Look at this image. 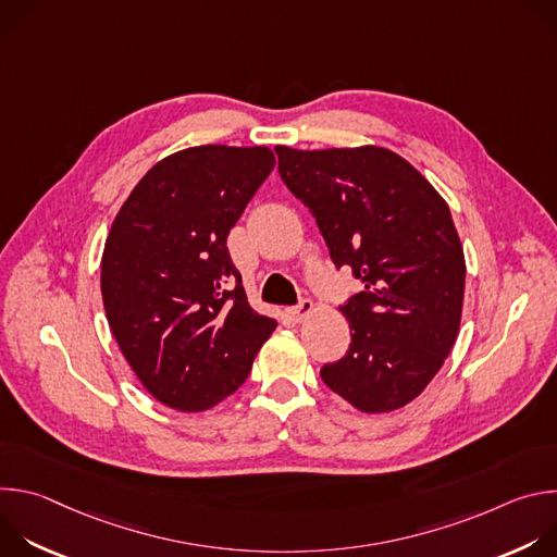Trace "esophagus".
<instances>
[{"label":"esophagus","instance_id":"1","mask_svg":"<svg viewBox=\"0 0 557 557\" xmlns=\"http://www.w3.org/2000/svg\"><path fill=\"white\" fill-rule=\"evenodd\" d=\"M310 312H312V301L310 299H301L295 308H288V314H290L293 322H304Z\"/></svg>","mask_w":557,"mask_h":557}]
</instances>
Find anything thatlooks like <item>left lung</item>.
I'll use <instances>...</instances> for the list:
<instances>
[{
    "mask_svg": "<svg viewBox=\"0 0 557 557\" xmlns=\"http://www.w3.org/2000/svg\"><path fill=\"white\" fill-rule=\"evenodd\" d=\"M280 176L312 211L337 269L366 290L342 306L348 352L324 383L366 414L408 406L449 355L462 314L465 256L443 196L385 147H275Z\"/></svg>",
    "mask_w": 557,
    "mask_h": 557,
    "instance_id": "1",
    "label": "left lung"
}]
</instances>
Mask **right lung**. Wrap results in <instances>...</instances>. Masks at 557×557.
<instances>
[{
  "instance_id": "1",
  "label": "right lung",
  "mask_w": 557,
  "mask_h": 557,
  "mask_svg": "<svg viewBox=\"0 0 557 557\" xmlns=\"http://www.w3.org/2000/svg\"><path fill=\"white\" fill-rule=\"evenodd\" d=\"M275 168L264 145H198L158 161L108 233L101 295L145 389L205 412L240 387L277 322L249 306L226 237Z\"/></svg>"
}]
</instances>
